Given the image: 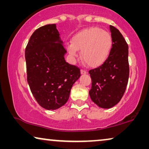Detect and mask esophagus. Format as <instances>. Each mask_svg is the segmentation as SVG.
I'll return each mask as SVG.
<instances>
[{"mask_svg":"<svg viewBox=\"0 0 149 149\" xmlns=\"http://www.w3.org/2000/svg\"><path fill=\"white\" fill-rule=\"evenodd\" d=\"M87 71L86 70H83V69H82V70H81V74H87Z\"/></svg>","mask_w":149,"mask_h":149,"instance_id":"34e87169","label":"esophagus"}]
</instances>
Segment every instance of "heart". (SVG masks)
I'll use <instances>...</instances> for the list:
<instances>
[{
    "label": "heart",
    "mask_w": 149,
    "mask_h": 149,
    "mask_svg": "<svg viewBox=\"0 0 149 149\" xmlns=\"http://www.w3.org/2000/svg\"><path fill=\"white\" fill-rule=\"evenodd\" d=\"M113 47V38L109 32L100 28H89L73 36L67 49L71 56H78L81 51V59L89 67L100 66L107 60Z\"/></svg>",
    "instance_id": "1"
}]
</instances>
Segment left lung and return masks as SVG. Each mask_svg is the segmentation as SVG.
I'll return each mask as SVG.
<instances>
[{
  "label": "left lung",
  "instance_id": "obj_1",
  "mask_svg": "<svg viewBox=\"0 0 149 149\" xmlns=\"http://www.w3.org/2000/svg\"><path fill=\"white\" fill-rule=\"evenodd\" d=\"M113 47L109 58L96 68L89 71L91 79L89 95L99 107L110 109L123 97L130 74L128 45L119 30L110 26Z\"/></svg>",
  "mask_w": 149,
  "mask_h": 149
}]
</instances>
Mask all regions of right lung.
<instances>
[{
  "label": "right lung",
  "instance_id": "add662e5",
  "mask_svg": "<svg viewBox=\"0 0 149 149\" xmlns=\"http://www.w3.org/2000/svg\"><path fill=\"white\" fill-rule=\"evenodd\" d=\"M66 53L56 24L36 29L25 50L27 81L40 107L58 109L67 102L80 68L65 61Z\"/></svg>",
  "mask_w": 149,
  "mask_h": 149
}]
</instances>
